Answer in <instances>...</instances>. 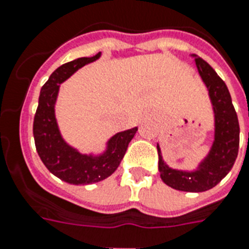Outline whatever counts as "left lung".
<instances>
[{
	"label": "left lung",
	"instance_id": "1",
	"mask_svg": "<svg viewBox=\"0 0 249 249\" xmlns=\"http://www.w3.org/2000/svg\"><path fill=\"white\" fill-rule=\"evenodd\" d=\"M195 61L209 88L215 111V141L211 151L197 170L188 173L167 166L157 144L161 179L169 187L183 192H205L215 187L231 170L239 149V121L228 87L203 58L195 54Z\"/></svg>",
	"mask_w": 249,
	"mask_h": 249
}]
</instances>
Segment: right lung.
I'll return each mask as SVG.
<instances>
[{"instance_id":"right-lung-1","label":"right lung","mask_w":249,"mask_h":249,"mask_svg":"<svg viewBox=\"0 0 249 249\" xmlns=\"http://www.w3.org/2000/svg\"><path fill=\"white\" fill-rule=\"evenodd\" d=\"M100 56L98 52L96 56L76 58L56 69L40 89L34 115L33 135L38 155L54 177L69 184L97 183L114 174L138 130V128H133L115 134L107 143L106 152L100 156L82 155L62 139L54 118V104L60 84L78 69L96 61Z\"/></svg>"}]
</instances>
